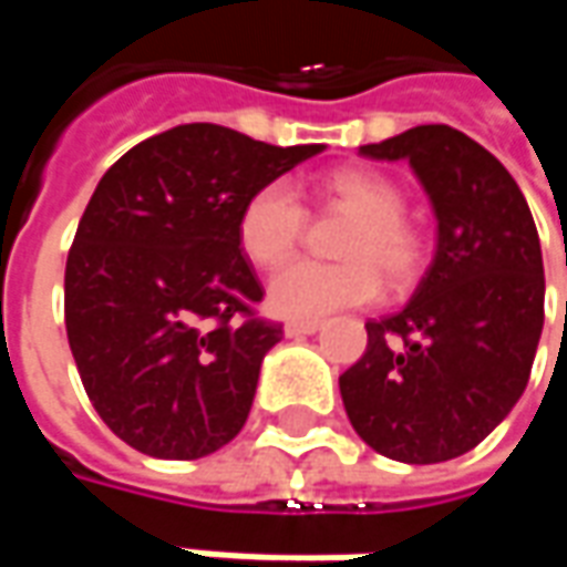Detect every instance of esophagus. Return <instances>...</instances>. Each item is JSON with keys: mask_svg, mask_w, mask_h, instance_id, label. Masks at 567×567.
<instances>
[{"mask_svg": "<svg viewBox=\"0 0 567 567\" xmlns=\"http://www.w3.org/2000/svg\"><path fill=\"white\" fill-rule=\"evenodd\" d=\"M318 328H321V321H316V318H290L284 324V334L287 338H306V334H316Z\"/></svg>", "mask_w": 567, "mask_h": 567, "instance_id": "esophagus-1", "label": "esophagus"}]
</instances>
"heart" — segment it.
<instances>
[{
  "label": "heart",
  "instance_id": "obj_1",
  "mask_svg": "<svg viewBox=\"0 0 567 567\" xmlns=\"http://www.w3.org/2000/svg\"><path fill=\"white\" fill-rule=\"evenodd\" d=\"M321 198L353 220L338 239L343 261H296L277 271L268 284V302L287 318H318L350 306L379 299L384 277L391 290L410 287L425 261L420 229L403 210V188L384 173L347 166L321 179ZM306 205L296 188L284 179H271L255 188L236 220L239 249L258 268L284 265L302 243Z\"/></svg>",
  "mask_w": 567,
  "mask_h": 567
}]
</instances>
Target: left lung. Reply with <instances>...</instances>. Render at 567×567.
Here are the masks:
<instances>
[{"label": "left lung", "mask_w": 567, "mask_h": 567, "mask_svg": "<svg viewBox=\"0 0 567 567\" xmlns=\"http://www.w3.org/2000/svg\"><path fill=\"white\" fill-rule=\"evenodd\" d=\"M360 154L413 166L439 243L401 312L365 321L340 398L372 451L442 464L480 445L530 379L546 299L534 214L512 173L451 125H416Z\"/></svg>", "instance_id": "1"}]
</instances>
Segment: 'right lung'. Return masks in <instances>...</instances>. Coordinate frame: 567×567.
Wrapping results in <instances>:
<instances>
[{
  "mask_svg": "<svg viewBox=\"0 0 567 567\" xmlns=\"http://www.w3.org/2000/svg\"><path fill=\"white\" fill-rule=\"evenodd\" d=\"M318 151L188 122L103 173L65 261V331L87 398L125 445L195 461L246 425L284 328L255 316L265 290L236 220L255 188Z\"/></svg>",
  "mask_w": 567,
  "mask_h": 567,
  "instance_id": "add662e5",
  "label": "right lung"
}]
</instances>
